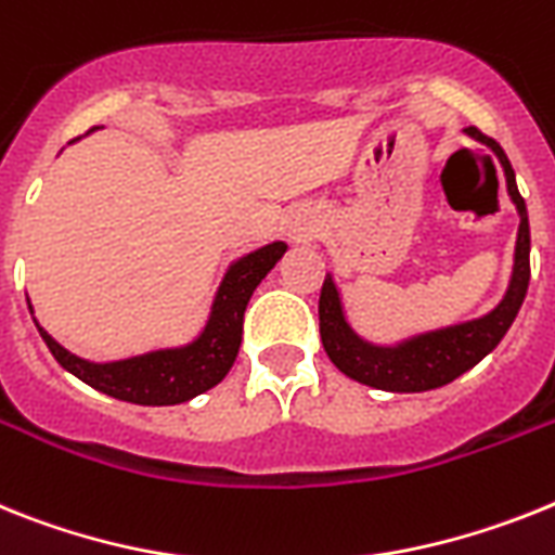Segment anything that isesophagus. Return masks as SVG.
<instances>
[{
  "label": "esophagus",
  "mask_w": 555,
  "mask_h": 555,
  "mask_svg": "<svg viewBox=\"0 0 555 555\" xmlns=\"http://www.w3.org/2000/svg\"><path fill=\"white\" fill-rule=\"evenodd\" d=\"M321 231V214L319 208L313 206H299L296 211H291L287 217V236L296 245H307V242H313Z\"/></svg>",
  "instance_id": "34e87169"
}]
</instances>
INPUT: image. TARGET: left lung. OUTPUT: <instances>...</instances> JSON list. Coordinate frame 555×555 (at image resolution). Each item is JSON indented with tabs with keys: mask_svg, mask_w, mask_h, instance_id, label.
Listing matches in <instances>:
<instances>
[{
	"mask_svg": "<svg viewBox=\"0 0 555 555\" xmlns=\"http://www.w3.org/2000/svg\"><path fill=\"white\" fill-rule=\"evenodd\" d=\"M465 134L482 143V146H488L496 155L502 171H505L507 197H511L516 214H519L514 268H511L505 296L500 299V305L488 310L486 315H479V319L409 335V338H400L395 344H375L366 341L364 335H358L356 327L349 324L341 291L335 285L333 273H327L319 299L321 344H324V352L330 356V361L347 378L358 380V384L384 389V392H428V389H440V386L460 378L463 372L474 370L488 352H493L496 344L511 330V324H514L519 307H522L530 282L528 208H525L522 194L516 189L514 166H511L500 143L474 127L465 129Z\"/></svg>",
	"mask_w": 555,
	"mask_h": 555,
	"instance_id": "obj_1",
	"label": "left lung"
}]
</instances>
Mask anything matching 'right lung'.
<instances>
[{"label":"right lung","instance_id":"add662e5","mask_svg":"<svg viewBox=\"0 0 555 555\" xmlns=\"http://www.w3.org/2000/svg\"><path fill=\"white\" fill-rule=\"evenodd\" d=\"M285 242L276 240L228 264L225 276L208 307L206 324L191 341L149 349L141 356L118 358V361H87V358L69 352L41 327L39 319L33 315L30 299H27V307H30L33 321L53 358L69 375H76L78 380L98 392L138 403V406H175V403H185V400L208 392L234 366L242 344L245 307L259 282L285 256Z\"/></svg>","mask_w":555,"mask_h":555}]
</instances>
